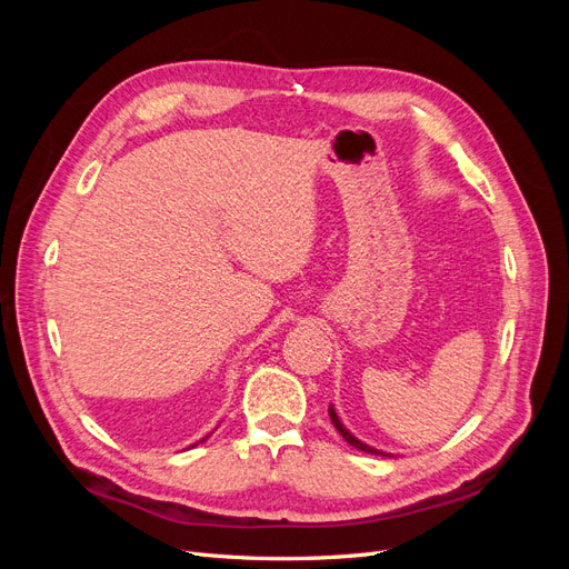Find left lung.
I'll return each mask as SVG.
<instances>
[{"label": "left lung", "mask_w": 569, "mask_h": 569, "mask_svg": "<svg viewBox=\"0 0 569 569\" xmlns=\"http://www.w3.org/2000/svg\"><path fill=\"white\" fill-rule=\"evenodd\" d=\"M330 420H332V425L337 427V432H339V435H341L343 439H347V441H349L351 446H356V449H358V451H366V453H375V456H385L382 451H375V449H370V446H366L363 441H358V439H356V437H353V435L349 432V429H347V427H343V425L339 422V418H337V412H335V408H332V406H330Z\"/></svg>", "instance_id": "8db88e82"}]
</instances>
